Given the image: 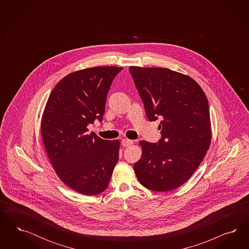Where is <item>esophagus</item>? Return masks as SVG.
Segmentation results:
<instances>
[{"label":"esophagus","instance_id":"1","mask_svg":"<svg viewBox=\"0 0 249 249\" xmlns=\"http://www.w3.org/2000/svg\"><path fill=\"white\" fill-rule=\"evenodd\" d=\"M121 144H122L123 147H127V146H130L131 144H133V141H130V140H128V139H123L121 141Z\"/></svg>","mask_w":249,"mask_h":249}]
</instances>
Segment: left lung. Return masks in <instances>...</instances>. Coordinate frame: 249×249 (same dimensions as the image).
<instances>
[{"label":"left lung","mask_w":249,"mask_h":249,"mask_svg":"<svg viewBox=\"0 0 249 249\" xmlns=\"http://www.w3.org/2000/svg\"><path fill=\"white\" fill-rule=\"evenodd\" d=\"M149 121H160L156 143L142 141L134 172L144 187L168 192L181 186L204 160L211 142L209 105L201 87L168 68L130 67Z\"/></svg>","instance_id":"8db88e82"}]
</instances>
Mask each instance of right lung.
Wrapping results in <instances>:
<instances>
[{
	"mask_svg": "<svg viewBox=\"0 0 249 249\" xmlns=\"http://www.w3.org/2000/svg\"><path fill=\"white\" fill-rule=\"evenodd\" d=\"M122 70L98 67L65 76L45 105L41 133L61 181L86 196L104 192L119 160L120 142L103 140L88 126L103 121L111 83Z\"/></svg>",
	"mask_w": 249,
	"mask_h": 249,
	"instance_id": "1",
	"label": "right lung"
}]
</instances>
